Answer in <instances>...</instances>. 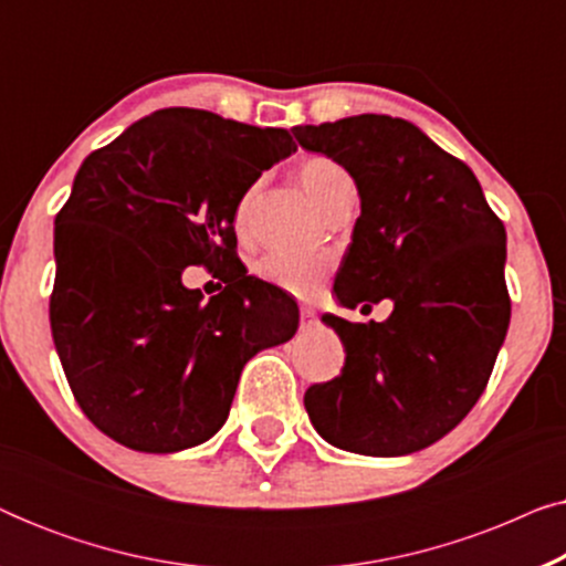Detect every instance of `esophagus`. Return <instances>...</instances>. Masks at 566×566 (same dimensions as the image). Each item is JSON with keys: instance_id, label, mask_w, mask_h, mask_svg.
Wrapping results in <instances>:
<instances>
[{"instance_id": "esophagus-1", "label": "esophagus", "mask_w": 566, "mask_h": 566, "mask_svg": "<svg viewBox=\"0 0 566 566\" xmlns=\"http://www.w3.org/2000/svg\"><path fill=\"white\" fill-rule=\"evenodd\" d=\"M316 324V312L312 306H301V327H314Z\"/></svg>"}]
</instances>
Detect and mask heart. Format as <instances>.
I'll return each instance as SVG.
<instances>
[{
  "label": "heart",
  "instance_id": "b5f03b06",
  "mask_svg": "<svg viewBox=\"0 0 566 566\" xmlns=\"http://www.w3.org/2000/svg\"><path fill=\"white\" fill-rule=\"evenodd\" d=\"M343 182H350V177H347V172L337 165V161H332L327 157H312L298 167V185L304 188L308 200H312L316 208L327 203L332 190L339 188ZM250 192L239 200L237 227H244L247 213H250ZM258 273L265 277L268 283L291 293V296L312 298L314 293L319 291L324 275H327V262L322 258H308V254L270 252L268 258L260 262Z\"/></svg>",
  "mask_w": 566,
  "mask_h": 566
}]
</instances>
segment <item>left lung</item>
Wrapping results in <instances>:
<instances>
[{
    "label": "left lung",
    "mask_w": 566,
    "mask_h": 566,
    "mask_svg": "<svg viewBox=\"0 0 566 566\" xmlns=\"http://www.w3.org/2000/svg\"><path fill=\"white\" fill-rule=\"evenodd\" d=\"M291 130L306 151L345 167L360 196L337 301L394 304L386 322L322 316L345 366L308 386V420L350 453L422 451L476 405L505 343V227L474 172L415 123L366 113Z\"/></svg>",
    "instance_id": "1"
}]
</instances>
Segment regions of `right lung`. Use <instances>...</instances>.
Masks as SVG:
<instances>
[{"label": "right lung", "mask_w": 566, "mask_h": 566, "mask_svg": "<svg viewBox=\"0 0 566 566\" xmlns=\"http://www.w3.org/2000/svg\"><path fill=\"white\" fill-rule=\"evenodd\" d=\"M293 151L285 128L165 107L82 161L53 229L51 332L107 438L144 453L206 443L244 363L296 335V301L234 254L239 200ZM188 264L227 269L228 289L203 302Z\"/></svg>", "instance_id": "1"}]
</instances>
